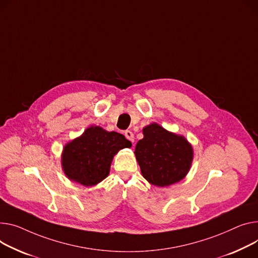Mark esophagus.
Returning a JSON list of instances; mask_svg holds the SVG:
<instances>
[{
  "label": "esophagus",
  "mask_w": 258,
  "mask_h": 258,
  "mask_svg": "<svg viewBox=\"0 0 258 258\" xmlns=\"http://www.w3.org/2000/svg\"><path fill=\"white\" fill-rule=\"evenodd\" d=\"M124 136H125V138H126L127 140H130L132 143H134L135 137H134V134H133L131 131H125V132H124Z\"/></svg>",
  "instance_id": "esophagus-1"
}]
</instances>
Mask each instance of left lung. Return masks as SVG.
Masks as SVG:
<instances>
[{
  "label": "left lung",
  "instance_id": "obj_1",
  "mask_svg": "<svg viewBox=\"0 0 258 258\" xmlns=\"http://www.w3.org/2000/svg\"><path fill=\"white\" fill-rule=\"evenodd\" d=\"M143 135L135 149L143 177L157 186L181 180L192 165V145L183 136L168 132L158 123L145 126Z\"/></svg>",
  "mask_w": 258,
  "mask_h": 258
}]
</instances>
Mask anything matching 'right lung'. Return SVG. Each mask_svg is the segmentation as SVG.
Returning <instances> with one entry per match:
<instances>
[{
	"label": "right lung",
	"mask_w": 258,
	"mask_h": 258,
	"mask_svg": "<svg viewBox=\"0 0 258 258\" xmlns=\"http://www.w3.org/2000/svg\"><path fill=\"white\" fill-rule=\"evenodd\" d=\"M130 147L132 143L123 135L107 132L100 126H90L64 146L62 168L71 180L92 186L109 175L115 154L120 149Z\"/></svg>",
	"instance_id": "right-lung-1"
}]
</instances>
